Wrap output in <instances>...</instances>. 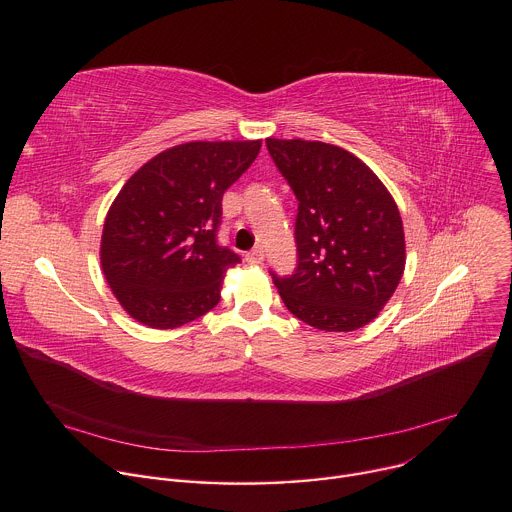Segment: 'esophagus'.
Segmentation results:
<instances>
[{
  "label": "esophagus",
  "mask_w": 512,
  "mask_h": 512,
  "mask_svg": "<svg viewBox=\"0 0 512 512\" xmlns=\"http://www.w3.org/2000/svg\"><path fill=\"white\" fill-rule=\"evenodd\" d=\"M262 260H264L262 248H256V250H252V252L246 256V262H248V264H262Z\"/></svg>",
  "instance_id": "34e87169"
}]
</instances>
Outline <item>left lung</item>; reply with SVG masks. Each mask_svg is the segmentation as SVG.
Instances as JSON below:
<instances>
[{"instance_id": "1", "label": "left lung", "mask_w": 512, "mask_h": 512, "mask_svg": "<svg viewBox=\"0 0 512 512\" xmlns=\"http://www.w3.org/2000/svg\"><path fill=\"white\" fill-rule=\"evenodd\" d=\"M299 206L297 268L273 275L287 310L326 333L372 322L405 270V233L395 198L349 150L318 140L266 138Z\"/></svg>"}]
</instances>
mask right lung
<instances>
[{
  "label": "right lung",
  "mask_w": 512,
  "mask_h": 512,
  "mask_svg": "<svg viewBox=\"0 0 512 512\" xmlns=\"http://www.w3.org/2000/svg\"><path fill=\"white\" fill-rule=\"evenodd\" d=\"M262 140L186 142L146 161L115 196L101 235L103 275L150 328L184 326L221 299L239 256L217 244L221 200Z\"/></svg>",
  "instance_id": "add662e5"
}]
</instances>
